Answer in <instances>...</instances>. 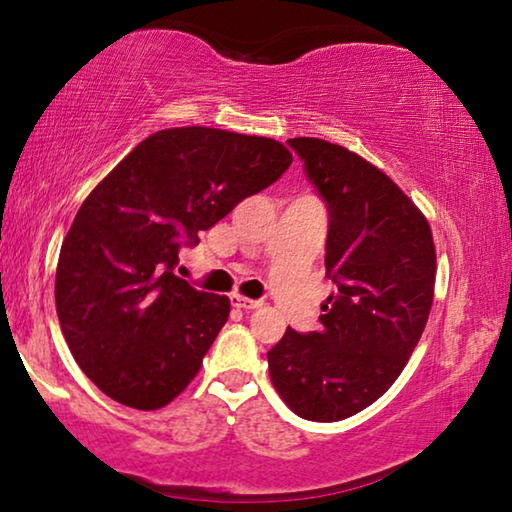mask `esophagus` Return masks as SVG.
I'll use <instances>...</instances> for the list:
<instances>
[{"mask_svg": "<svg viewBox=\"0 0 512 512\" xmlns=\"http://www.w3.org/2000/svg\"><path fill=\"white\" fill-rule=\"evenodd\" d=\"M230 305L237 307V309H257L259 305H262V302L244 298V296H239V293H232V296H230Z\"/></svg>", "mask_w": 512, "mask_h": 512, "instance_id": "34e87169", "label": "esophagus"}]
</instances>
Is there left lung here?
Here are the masks:
<instances>
[{
	"label": "left lung",
	"instance_id": "obj_1",
	"mask_svg": "<svg viewBox=\"0 0 512 512\" xmlns=\"http://www.w3.org/2000/svg\"><path fill=\"white\" fill-rule=\"evenodd\" d=\"M329 212L325 268L336 291L318 332L268 350L275 391L293 413L339 422L400 377L427 325L436 248L427 219L384 171L316 137L287 140Z\"/></svg>",
	"mask_w": 512,
	"mask_h": 512
}]
</instances>
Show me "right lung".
Listing matches in <instances>:
<instances>
[{"mask_svg":"<svg viewBox=\"0 0 512 512\" xmlns=\"http://www.w3.org/2000/svg\"><path fill=\"white\" fill-rule=\"evenodd\" d=\"M291 153L268 137L169 128L146 137L85 198L56 268V311L99 391L140 411L167 406L201 370L230 300L173 273L244 198L273 185Z\"/></svg>","mask_w":512,"mask_h":512,"instance_id":"add662e5","label":"right lung"}]
</instances>
